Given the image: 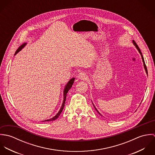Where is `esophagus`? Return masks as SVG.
Instances as JSON below:
<instances>
[{
	"mask_svg": "<svg viewBox=\"0 0 155 155\" xmlns=\"http://www.w3.org/2000/svg\"><path fill=\"white\" fill-rule=\"evenodd\" d=\"M78 78L79 79H81V80H84V79H86L87 78V75L85 74V73L84 72H81L78 74Z\"/></svg>",
	"mask_w": 155,
	"mask_h": 155,
	"instance_id": "esophagus-1",
	"label": "esophagus"
}]
</instances>
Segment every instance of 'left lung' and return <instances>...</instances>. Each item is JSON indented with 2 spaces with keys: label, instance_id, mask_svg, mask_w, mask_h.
<instances>
[{
  "label": "left lung",
  "instance_id": "left-lung-1",
  "mask_svg": "<svg viewBox=\"0 0 155 155\" xmlns=\"http://www.w3.org/2000/svg\"><path fill=\"white\" fill-rule=\"evenodd\" d=\"M133 43H134V45L135 46V47L137 48V49L138 50V51H139V52L140 53V54H141V57H142V60H143V64H144V68H145V70H146V73H147V67H146V64H145V62H144V58H143V55H142V53H141V51H140V48H139V47H138V46L137 45V44L135 43V42L133 40ZM94 107H95V106H94ZM95 110H97V111L101 116V114L98 112V111L97 110V109L95 107Z\"/></svg>",
  "mask_w": 155,
  "mask_h": 155
}]
</instances>
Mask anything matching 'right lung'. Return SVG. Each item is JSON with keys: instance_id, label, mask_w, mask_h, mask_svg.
I'll return each instance as SVG.
<instances>
[{"instance_id": "obj_1", "label": "right lung", "mask_w": 155, "mask_h": 155, "mask_svg": "<svg viewBox=\"0 0 155 155\" xmlns=\"http://www.w3.org/2000/svg\"><path fill=\"white\" fill-rule=\"evenodd\" d=\"M25 44H23L21 45V46L18 48V49L16 51L15 54H16L17 53H18L20 51H21V50L22 49V48H24V46L25 45ZM74 81V78H72V79H71L68 81V82L67 83V84L66 86V87H65V88H64V101H63V103L62 106H61V109H60V111H58V113H57V114L54 117H53L52 118H51V119H48V120H45V121H52V120H55V119H57V118L58 117V116L60 115V114L61 113L62 111H63V109H64V107L65 101H66V94H67L68 91H69V89L71 88V87H72V85L73 84Z\"/></svg>"}]
</instances>
